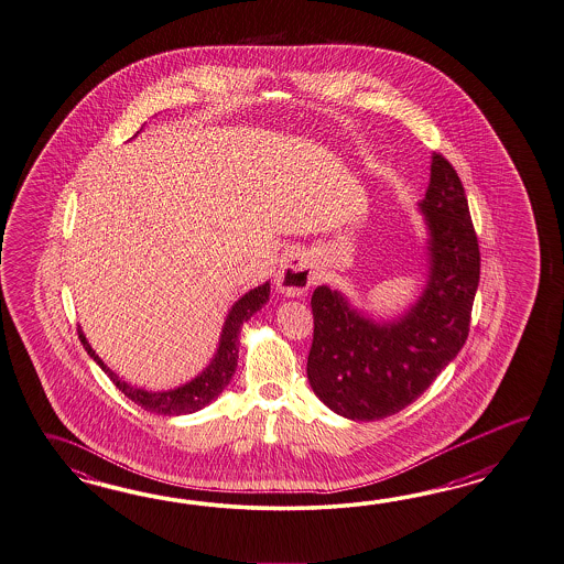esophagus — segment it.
Wrapping results in <instances>:
<instances>
[{
    "label": "esophagus",
    "mask_w": 564,
    "mask_h": 564,
    "mask_svg": "<svg viewBox=\"0 0 564 564\" xmlns=\"http://www.w3.org/2000/svg\"><path fill=\"white\" fill-rule=\"evenodd\" d=\"M275 289L284 296H301L313 284V263L304 251H289L275 274Z\"/></svg>",
    "instance_id": "obj_1"
}]
</instances>
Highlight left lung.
I'll use <instances>...</instances> for the list:
<instances>
[{
	"label": "left lung",
	"instance_id": "obj_1",
	"mask_svg": "<svg viewBox=\"0 0 564 564\" xmlns=\"http://www.w3.org/2000/svg\"><path fill=\"white\" fill-rule=\"evenodd\" d=\"M432 232V274L401 321L378 325L327 286L313 292L306 376L318 399L354 421L390 417L413 403L458 356L480 280L478 237L463 182L442 153L421 200Z\"/></svg>",
	"mask_w": 564,
	"mask_h": 564
}]
</instances>
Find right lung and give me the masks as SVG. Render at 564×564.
Segmentation results:
<instances>
[{"mask_svg":"<svg viewBox=\"0 0 564 564\" xmlns=\"http://www.w3.org/2000/svg\"><path fill=\"white\" fill-rule=\"evenodd\" d=\"M268 296H270V284H263V286L247 292L243 299H239L225 321L215 360L210 361V366L198 378H194L192 382L180 387V389L167 390V392H147V390L130 387L96 356V351L87 344L86 335L79 327H77V335H79V341L86 347L87 354L98 361L101 370L115 382L116 389L120 390L124 397H129L132 403L143 406L147 411L161 413V415H184V413H194V411L203 409L204 404L215 401L220 394V390L229 384L231 376L235 375V368H237V358H239L241 325L256 311H260L261 304L268 301Z\"/></svg>","mask_w":564,"mask_h":564,"instance_id":"add662e5","label":"right lung"}]
</instances>
